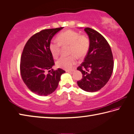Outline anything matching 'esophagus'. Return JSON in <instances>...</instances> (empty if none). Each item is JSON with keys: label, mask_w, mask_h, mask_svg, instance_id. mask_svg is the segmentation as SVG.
I'll list each match as a JSON object with an SVG mask.
<instances>
[{"label": "esophagus", "mask_w": 134, "mask_h": 134, "mask_svg": "<svg viewBox=\"0 0 134 134\" xmlns=\"http://www.w3.org/2000/svg\"><path fill=\"white\" fill-rule=\"evenodd\" d=\"M65 71L66 72H72L73 71H74V70H65Z\"/></svg>", "instance_id": "1"}]
</instances>
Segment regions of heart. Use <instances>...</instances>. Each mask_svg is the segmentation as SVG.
Returning <instances> with one entry per match:
<instances>
[{
  "mask_svg": "<svg viewBox=\"0 0 134 134\" xmlns=\"http://www.w3.org/2000/svg\"><path fill=\"white\" fill-rule=\"evenodd\" d=\"M58 41H52L49 44V50L54 58L59 56L61 45H70V54L75 55L80 58L85 56L89 49L90 41L84 35H80L79 32L72 30H68L59 34L57 36ZM76 62L75 55L61 57L58 60L57 65L59 68L69 69Z\"/></svg>",
  "mask_w": 134,
  "mask_h": 134,
  "instance_id": "heart-1",
  "label": "heart"
}]
</instances>
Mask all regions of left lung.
I'll list each match as a JSON object with an SVG mask.
<instances>
[{
  "mask_svg": "<svg viewBox=\"0 0 134 134\" xmlns=\"http://www.w3.org/2000/svg\"><path fill=\"white\" fill-rule=\"evenodd\" d=\"M84 30L89 36L90 45L84 62L77 69L83 75L77 83L86 92H95L104 87L111 77L113 56L110 45L102 34L89 27Z\"/></svg>",
  "mask_w": 134,
  "mask_h": 134,
  "instance_id": "8db88e82",
  "label": "left lung"
}]
</instances>
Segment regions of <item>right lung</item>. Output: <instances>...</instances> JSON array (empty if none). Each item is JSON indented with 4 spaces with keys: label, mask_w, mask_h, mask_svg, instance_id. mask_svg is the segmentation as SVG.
<instances>
[{
    "label": "right lung",
    "mask_w": 134,
    "mask_h": 134,
    "mask_svg": "<svg viewBox=\"0 0 134 134\" xmlns=\"http://www.w3.org/2000/svg\"><path fill=\"white\" fill-rule=\"evenodd\" d=\"M63 28L45 29L35 34L28 40L23 51L20 60L22 79L32 92L39 96L54 92L65 72L60 68L52 69L55 64L49 48L53 37Z\"/></svg>",
    "instance_id": "right-lung-1"
}]
</instances>
